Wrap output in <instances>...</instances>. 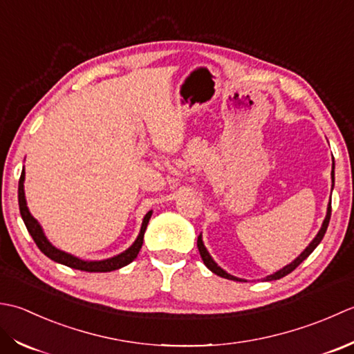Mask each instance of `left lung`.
I'll return each instance as SVG.
<instances>
[{
  "label": "left lung",
  "mask_w": 354,
  "mask_h": 354,
  "mask_svg": "<svg viewBox=\"0 0 354 354\" xmlns=\"http://www.w3.org/2000/svg\"><path fill=\"white\" fill-rule=\"evenodd\" d=\"M335 165V163H333ZM331 180H333V185H335V167H333V171H331ZM331 189H333V187H331ZM330 215H331V201L328 203V207H327V215H326V218H324V223H322V226H321V229H319V232H318V235H316L315 238H313V241L308 244V246L304 249V252H302V254L297 258V259H293V261L290 263V264H287L286 268H283L281 270H278V272H275L273 273V275H269V277H266L264 279L266 281H273V279H279V278H283V277H286V275H288V273L290 272H293L295 269L298 268V266L304 261V259L312 254V252L316 249V246H318V244L321 243V240L324 238V235H326V230H327V227H328V223H330ZM197 248H198V252H200V255H201V259H203V263H205V266L206 268L211 270V272H214L215 275H218V277H221V278H226V279H234V281H244V279H241V278H236V277H232L230 275V273H227V272H225L223 270L220 266L214 261L212 259V257L209 255V252L206 250V248H205V244H203V240H201V234L198 235V238H197Z\"/></svg>",
  "instance_id": "left-lung-1"
}]
</instances>
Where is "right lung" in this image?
I'll list each match as a JSON object with an SVG mask.
<instances>
[{"label": "right lung", "instance_id": "add662e5", "mask_svg": "<svg viewBox=\"0 0 354 354\" xmlns=\"http://www.w3.org/2000/svg\"><path fill=\"white\" fill-rule=\"evenodd\" d=\"M24 178H26V172L23 169V172H21V177H19V185H18V203H19L21 217H23L24 225L28 230V234L32 235L33 241L36 243V246H38L42 254L48 257L50 259H53V261L59 263V264L68 266V268H71V269H77V270H84V272H111V270H118L120 268H124V266L129 264L137 257V254H139V250L143 244V235H145L148 221L151 218V215H153V211H149L145 217H143L139 236L136 238V241L133 243L131 248H128L125 252H122V254H119L116 257L102 259V261H84V259H81V258L73 257V255L67 254V252L56 249L53 244L47 240V236L44 235V232H42L41 225L32 217V214L27 207V201H26V196H24Z\"/></svg>", "mask_w": 354, "mask_h": 354}]
</instances>
